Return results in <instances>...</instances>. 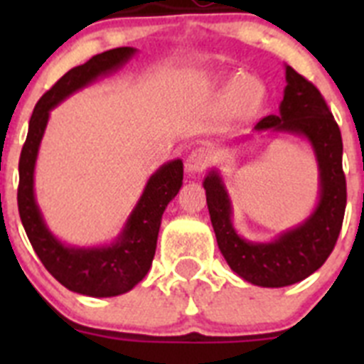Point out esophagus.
I'll use <instances>...</instances> for the list:
<instances>
[{
	"label": "esophagus",
	"instance_id": "1",
	"mask_svg": "<svg viewBox=\"0 0 364 364\" xmlns=\"http://www.w3.org/2000/svg\"><path fill=\"white\" fill-rule=\"evenodd\" d=\"M211 159L213 156L208 147H197L189 153L188 160H186V169L189 173H202L211 164Z\"/></svg>",
	"mask_w": 364,
	"mask_h": 364
}]
</instances>
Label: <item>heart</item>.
I'll return each mask as SVG.
<instances>
[{"label":"heart","mask_w":364,"mask_h":364,"mask_svg":"<svg viewBox=\"0 0 364 364\" xmlns=\"http://www.w3.org/2000/svg\"><path fill=\"white\" fill-rule=\"evenodd\" d=\"M233 89L235 95L244 102H253L257 98V83L250 78H237Z\"/></svg>","instance_id":"obj_1"}]
</instances>
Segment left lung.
<instances>
[{
    "mask_svg": "<svg viewBox=\"0 0 364 364\" xmlns=\"http://www.w3.org/2000/svg\"><path fill=\"white\" fill-rule=\"evenodd\" d=\"M286 83L279 114L262 118L255 131L308 138L319 166V204L314 213L272 242H250L231 224L230 195L220 175L211 171L204 180L218 250L239 277L264 288L295 284L317 272L336 246L346 208L339 125L319 89L290 65H286Z\"/></svg>",
    "mask_w": 364,
    "mask_h": 364,
    "instance_id": "8db88e82",
    "label": "left lung"
}]
</instances>
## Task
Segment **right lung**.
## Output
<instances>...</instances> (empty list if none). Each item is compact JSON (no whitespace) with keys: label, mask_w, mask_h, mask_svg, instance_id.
<instances>
[{"label":"right lung","mask_w":364,"mask_h":364,"mask_svg":"<svg viewBox=\"0 0 364 364\" xmlns=\"http://www.w3.org/2000/svg\"><path fill=\"white\" fill-rule=\"evenodd\" d=\"M134 53L136 49L133 47L105 50L63 74L41 96L32 111L27 140L19 154L18 210L25 233L47 272L67 290L89 297H114L125 294L146 277L156 250L166 205L176 197L182 186V160L164 164L147 180L142 197L125 222L118 239L102 247L65 246L50 233L34 197V166L50 109L100 76L117 70Z\"/></svg>","instance_id":"right-lung-1"}]
</instances>
